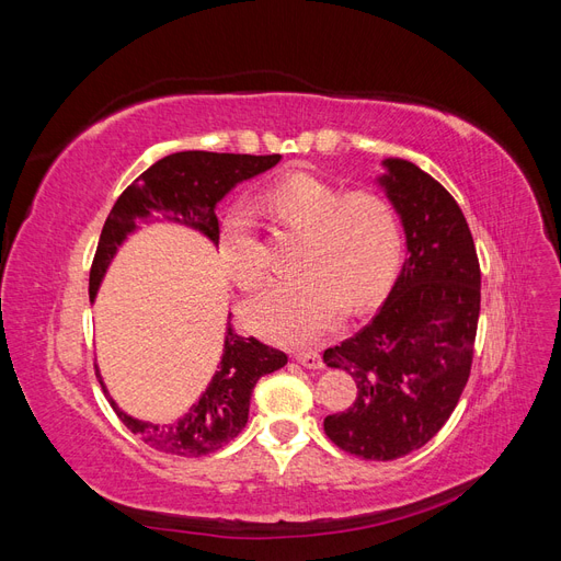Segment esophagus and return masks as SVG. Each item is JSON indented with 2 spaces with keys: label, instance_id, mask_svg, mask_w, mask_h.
Here are the masks:
<instances>
[{
  "label": "esophagus",
  "instance_id": "1",
  "mask_svg": "<svg viewBox=\"0 0 561 561\" xmlns=\"http://www.w3.org/2000/svg\"><path fill=\"white\" fill-rule=\"evenodd\" d=\"M295 360L299 365H304L307 369H320L322 360H320V353L318 351H297L295 353Z\"/></svg>",
  "mask_w": 561,
  "mask_h": 561
}]
</instances>
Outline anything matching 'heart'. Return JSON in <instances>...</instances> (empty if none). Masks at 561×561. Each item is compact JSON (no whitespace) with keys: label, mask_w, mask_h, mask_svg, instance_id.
<instances>
[{"label":"heart","mask_w":561,"mask_h":561,"mask_svg":"<svg viewBox=\"0 0 561 561\" xmlns=\"http://www.w3.org/2000/svg\"><path fill=\"white\" fill-rule=\"evenodd\" d=\"M278 222L307 233L301 271L307 274L266 287L243 307L250 330L280 344H309L328 334L346 301L363 309L393 283L402 257L396 208L371 192L346 194L313 173H293L264 196ZM217 252L227 274L243 287L260 285L264 245L245 210L222 217Z\"/></svg>","instance_id":"obj_1"}]
</instances>
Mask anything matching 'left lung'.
Listing matches in <instances>:
<instances>
[{"label":"left lung","instance_id":"8db88e82","mask_svg":"<svg viewBox=\"0 0 561 561\" xmlns=\"http://www.w3.org/2000/svg\"><path fill=\"white\" fill-rule=\"evenodd\" d=\"M381 165L377 182L410 257L369 325L322 353L358 386L348 410L322 426L339 449L367 461L421 449L445 426L470 377L480 318V262L458 203L412 161Z\"/></svg>","mask_w":561,"mask_h":561}]
</instances>
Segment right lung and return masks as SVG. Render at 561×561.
I'll return each mask as SVG.
<instances>
[{
  "label": "right lung",
  "mask_w": 561,
  "mask_h": 561,
  "mask_svg": "<svg viewBox=\"0 0 561 561\" xmlns=\"http://www.w3.org/2000/svg\"><path fill=\"white\" fill-rule=\"evenodd\" d=\"M280 161V154L252 157V154H215V151H178V154L157 161L116 198L110 210L91 266L89 295H98L107 266L116 250L124 245L130 233L138 231L140 222L159 213L168 222L182 225L206 236L217 245L219 222L215 208L236 184L260 175ZM287 363V355L271 348L254 336H239L231 330V313L225 332V351L217 371L203 390L198 402L190 412L173 423L140 421L128 416L107 393V386L98 375L100 386L124 426L142 437V443L163 454L175 456H206L225 447L239 435L250 412V396L260 377L271 375Z\"/></svg>",
  "instance_id": "1"
}]
</instances>
